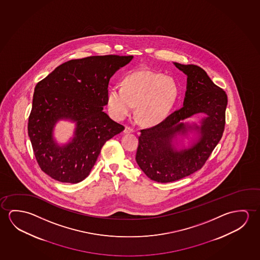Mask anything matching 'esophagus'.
I'll return each instance as SVG.
<instances>
[{
  "mask_svg": "<svg viewBox=\"0 0 260 260\" xmlns=\"http://www.w3.org/2000/svg\"><path fill=\"white\" fill-rule=\"evenodd\" d=\"M124 134H131V133H134V129L131 127H129V126H125L124 130Z\"/></svg>",
  "mask_w": 260,
  "mask_h": 260,
  "instance_id": "34e87169",
  "label": "esophagus"
}]
</instances>
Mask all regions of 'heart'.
Here are the masks:
<instances>
[{
  "mask_svg": "<svg viewBox=\"0 0 260 260\" xmlns=\"http://www.w3.org/2000/svg\"><path fill=\"white\" fill-rule=\"evenodd\" d=\"M179 89L170 77L151 70H138L123 80V87H113L107 95V107L114 118L129 116L137 105V116L146 125L164 122L176 103Z\"/></svg>",
  "mask_w": 260,
  "mask_h": 260,
  "instance_id": "1",
  "label": "heart"
}]
</instances>
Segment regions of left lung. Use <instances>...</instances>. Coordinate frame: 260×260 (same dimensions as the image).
I'll use <instances>...</instances> for the list:
<instances>
[{
	"mask_svg": "<svg viewBox=\"0 0 260 260\" xmlns=\"http://www.w3.org/2000/svg\"><path fill=\"white\" fill-rule=\"evenodd\" d=\"M173 64L187 76L183 107L161 124L141 130L136 156L146 176L161 183L178 181L202 168L221 139L228 104L225 91L201 67ZM195 114L203 118L185 121Z\"/></svg>",
	"mask_w": 260,
	"mask_h": 260,
	"instance_id": "1",
	"label": "left lung"
}]
</instances>
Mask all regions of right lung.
<instances>
[{"label":"right lung","mask_w":260,"mask_h":260,"mask_svg":"<svg viewBox=\"0 0 260 260\" xmlns=\"http://www.w3.org/2000/svg\"><path fill=\"white\" fill-rule=\"evenodd\" d=\"M133 56H92L65 62L38 83L28 135L41 169L56 181L78 183L88 176L107 140L124 131L103 111L112 76ZM75 124L74 136L58 144L59 120Z\"/></svg>","instance_id":"1"}]
</instances>
